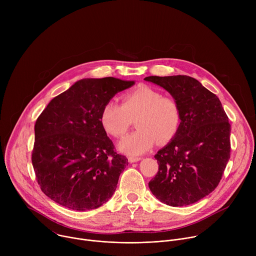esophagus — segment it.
<instances>
[{
  "instance_id": "obj_1",
  "label": "esophagus",
  "mask_w": 256,
  "mask_h": 256,
  "mask_svg": "<svg viewBox=\"0 0 256 256\" xmlns=\"http://www.w3.org/2000/svg\"><path fill=\"white\" fill-rule=\"evenodd\" d=\"M140 159H142L140 157H128V162L130 163H134V162L140 161Z\"/></svg>"
}]
</instances>
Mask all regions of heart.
I'll list each match as a JSON object with an SVG mask.
<instances>
[{
    "label": "heart",
    "mask_w": 256,
    "mask_h": 256,
    "mask_svg": "<svg viewBox=\"0 0 256 256\" xmlns=\"http://www.w3.org/2000/svg\"><path fill=\"white\" fill-rule=\"evenodd\" d=\"M136 118V130L118 144L120 152L138 156L148 152L156 142L174 138L181 122L178 102L149 86H140L124 96V103L108 101L102 108L100 122L112 136H124Z\"/></svg>",
    "instance_id": "obj_1"
}]
</instances>
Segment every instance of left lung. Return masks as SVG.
Here are the masks:
<instances>
[{"instance_id": "obj_1", "label": "left lung", "mask_w": 256, "mask_h": 256, "mask_svg": "<svg viewBox=\"0 0 256 256\" xmlns=\"http://www.w3.org/2000/svg\"><path fill=\"white\" fill-rule=\"evenodd\" d=\"M178 102L181 122L173 138L155 155L159 171L152 194L171 206L192 204L218 184L230 159L231 126L222 103L190 76L146 77Z\"/></svg>"}]
</instances>
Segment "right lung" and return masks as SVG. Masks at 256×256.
<instances>
[{
    "label": "right lung",
    "instance_id": "obj_1",
    "mask_svg": "<svg viewBox=\"0 0 256 256\" xmlns=\"http://www.w3.org/2000/svg\"><path fill=\"white\" fill-rule=\"evenodd\" d=\"M134 85L114 77L82 79L54 97L36 120L32 165L42 190L75 210L110 198L128 164L100 122L103 106Z\"/></svg>",
    "mask_w": 256,
    "mask_h": 256
}]
</instances>
